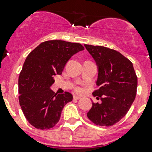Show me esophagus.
I'll return each instance as SVG.
<instances>
[{
	"label": "esophagus",
	"mask_w": 152,
	"mask_h": 152,
	"mask_svg": "<svg viewBox=\"0 0 152 152\" xmlns=\"http://www.w3.org/2000/svg\"><path fill=\"white\" fill-rule=\"evenodd\" d=\"M81 98V97H79V96H76V95H74L73 96V99L74 100H79Z\"/></svg>",
	"instance_id": "34e87169"
}]
</instances>
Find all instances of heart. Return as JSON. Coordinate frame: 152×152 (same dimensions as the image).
I'll use <instances>...</instances> for the list:
<instances>
[{
    "label": "heart",
    "instance_id": "obj_1",
    "mask_svg": "<svg viewBox=\"0 0 152 152\" xmlns=\"http://www.w3.org/2000/svg\"><path fill=\"white\" fill-rule=\"evenodd\" d=\"M75 91H76L77 93H80V92H82L83 91V88L80 87H75Z\"/></svg>",
    "mask_w": 152,
    "mask_h": 152
}]
</instances>
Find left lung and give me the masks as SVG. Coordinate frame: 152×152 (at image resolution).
<instances>
[{
  "label": "left lung",
  "mask_w": 152,
  "mask_h": 152,
  "mask_svg": "<svg viewBox=\"0 0 152 152\" xmlns=\"http://www.w3.org/2000/svg\"><path fill=\"white\" fill-rule=\"evenodd\" d=\"M98 67L94 96L102 103H92L88 119L96 125L111 126L123 119L131 107L137 88L133 63L121 53L102 46L84 44Z\"/></svg>",
  "instance_id": "8db88e82"
}]
</instances>
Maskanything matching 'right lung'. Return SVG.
<instances>
[{"label": "right lung", "mask_w": 152, "mask_h": 152, "mask_svg": "<svg viewBox=\"0 0 152 152\" xmlns=\"http://www.w3.org/2000/svg\"><path fill=\"white\" fill-rule=\"evenodd\" d=\"M83 50L79 43L48 40L27 56L18 77V100L25 117L37 129L54 127L64 106L72 102L70 93L57 94L50 87L70 58Z\"/></svg>", "instance_id": "add662e5"}]
</instances>
